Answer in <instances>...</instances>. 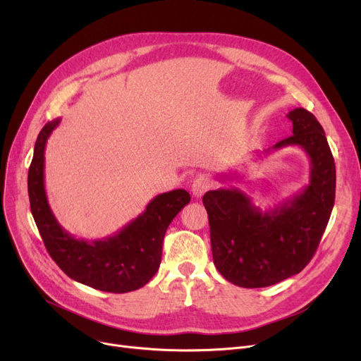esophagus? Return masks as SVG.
<instances>
[{"mask_svg":"<svg viewBox=\"0 0 361 361\" xmlns=\"http://www.w3.org/2000/svg\"><path fill=\"white\" fill-rule=\"evenodd\" d=\"M211 188V181L206 177H197L192 184V193L196 197H202Z\"/></svg>","mask_w":361,"mask_h":361,"instance_id":"obj_1","label":"esophagus"}]
</instances>
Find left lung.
<instances>
[{
  "label": "left lung",
  "instance_id": "obj_1",
  "mask_svg": "<svg viewBox=\"0 0 361 361\" xmlns=\"http://www.w3.org/2000/svg\"><path fill=\"white\" fill-rule=\"evenodd\" d=\"M287 117L293 121V136L272 149L300 146L307 154L310 181L300 193L269 211H262L234 187L203 196L215 267L243 288L269 287L305 269L334 207L335 162L324 128L305 108L290 111Z\"/></svg>",
  "mask_w": 361,
  "mask_h": 361
}]
</instances>
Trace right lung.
Wrapping results in <instances>:
<instances>
[{"instance_id":"right-lung-1","label":"right lung","mask_w":361,"mask_h":361,"mask_svg":"<svg viewBox=\"0 0 361 361\" xmlns=\"http://www.w3.org/2000/svg\"><path fill=\"white\" fill-rule=\"evenodd\" d=\"M60 121L55 118L41 130L27 176L30 211L45 247L66 275L87 287L116 294L139 290L159 269L168 225L190 202V195L183 188L158 195L142 215L111 237L93 241L73 237L55 219L44 183L47 140Z\"/></svg>"}]
</instances>
